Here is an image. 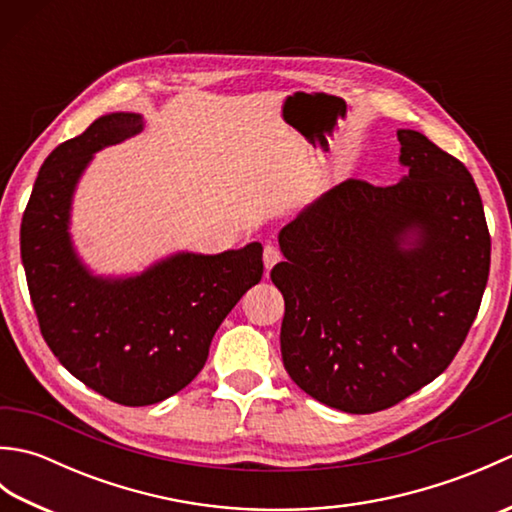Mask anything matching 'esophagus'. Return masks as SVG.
Returning a JSON list of instances; mask_svg holds the SVG:
<instances>
[{"label": "esophagus", "mask_w": 512, "mask_h": 512, "mask_svg": "<svg viewBox=\"0 0 512 512\" xmlns=\"http://www.w3.org/2000/svg\"><path fill=\"white\" fill-rule=\"evenodd\" d=\"M279 259H281L279 248L275 244H266L264 246V266H266V270L273 268L279 262Z\"/></svg>", "instance_id": "esophagus-1"}]
</instances>
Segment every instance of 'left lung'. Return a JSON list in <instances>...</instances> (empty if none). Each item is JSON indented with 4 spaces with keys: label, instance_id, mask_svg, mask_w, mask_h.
Here are the masks:
<instances>
[{
    "label": "left lung",
    "instance_id": "left-lung-1",
    "mask_svg": "<svg viewBox=\"0 0 512 512\" xmlns=\"http://www.w3.org/2000/svg\"><path fill=\"white\" fill-rule=\"evenodd\" d=\"M407 176L350 178L279 233L270 279L286 303L281 358L295 383L347 413L398 405L462 347L491 270L473 176L431 140L400 129ZM407 232L417 244L405 249Z\"/></svg>",
    "mask_w": 512,
    "mask_h": 512
}]
</instances>
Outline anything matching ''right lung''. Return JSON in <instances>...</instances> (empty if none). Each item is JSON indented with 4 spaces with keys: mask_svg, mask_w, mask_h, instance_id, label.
I'll list each match as a JSON object with an SVG mask.
<instances>
[{
    "mask_svg": "<svg viewBox=\"0 0 512 512\" xmlns=\"http://www.w3.org/2000/svg\"><path fill=\"white\" fill-rule=\"evenodd\" d=\"M136 114L101 116L43 162L21 217V262L39 330L83 385L125 407L178 394L209 356L215 330L264 275L262 244L182 253L125 281L96 279L68 237L70 198L94 151L140 132Z\"/></svg>",
    "mask_w": 512,
    "mask_h": 512,
    "instance_id": "1",
    "label": "right lung"
}]
</instances>
